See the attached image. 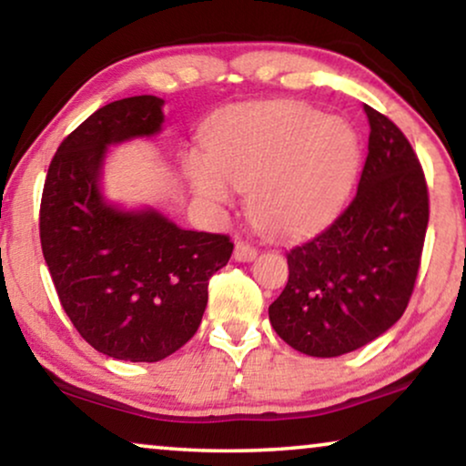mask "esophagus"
<instances>
[{
  "label": "esophagus",
  "mask_w": 466,
  "mask_h": 466,
  "mask_svg": "<svg viewBox=\"0 0 466 466\" xmlns=\"http://www.w3.org/2000/svg\"><path fill=\"white\" fill-rule=\"evenodd\" d=\"M256 258H258L256 247L247 243V240H237V245H234V259H237V262H251V259Z\"/></svg>",
  "instance_id": "1"
}]
</instances>
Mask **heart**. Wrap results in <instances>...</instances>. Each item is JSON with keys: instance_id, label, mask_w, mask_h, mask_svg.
<instances>
[{"instance_id": "obj_1", "label": "heart", "mask_w": 466, "mask_h": 466, "mask_svg": "<svg viewBox=\"0 0 466 466\" xmlns=\"http://www.w3.org/2000/svg\"><path fill=\"white\" fill-rule=\"evenodd\" d=\"M207 151L185 170L196 194L213 204L249 191V215L275 234H302L324 223L350 189L360 148L353 129L300 102L228 108L207 129Z\"/></svg>"}]
</instances>
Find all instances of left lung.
<instances>
[{
  "label": "left lung",
  "mask_w": 466,
  "mask_h": 466,
  "mask_svg": "<svg viewBox=\"0 0 466 466\" xmlns=\"http://www.w3.org/2000/svg\"><path fill=\"white\" fill-rule=\"evenodd\" d=\"M369 155L358 191L330 226L288 251V285L268 307L296 351L334 358L360 350L405 313L428 226V187L405 134L364 104Z\"/></svg>",
  "instance_id": "1"
}]
</instances>
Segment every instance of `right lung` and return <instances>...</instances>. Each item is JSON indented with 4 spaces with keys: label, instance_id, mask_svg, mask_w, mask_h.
Segmentation results:
<instances>
[{
    "label": "right lung",
    "instance_id": "1",
    "mask_svg": "<svg viewBox=\"0 0 466 466\" xmlns=\"http://www.w3.org/2000/svg\"><path fill=\"white\" fill-rule=\"evenodd\" d=\"M164 99L110 102L61 142L40 202V243L59 302L104 356L157 362L187 343L228 264L226 234L183 229L157 210H121L99 191L108 145L153 136Z\"/></svg>",
    "mask_w": 466,
    "mask_h": 466
}]
</instances>
